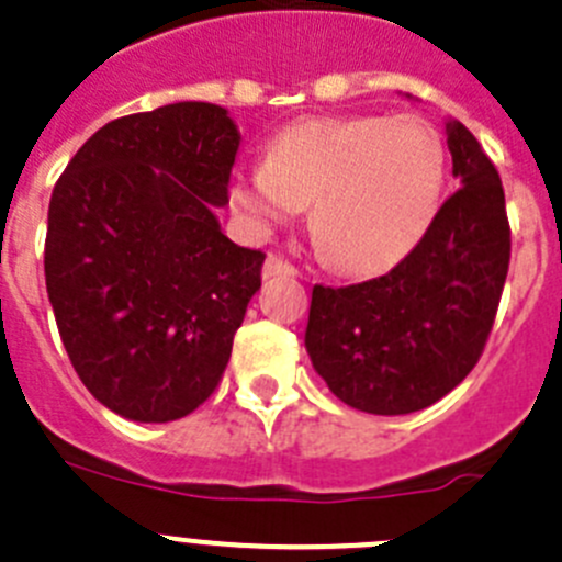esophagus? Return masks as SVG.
<instances>
[{"mask_svg":"<svg viewBox=\"0 0 562 562\" xmlns=\"http://www.w3.org/2000/svg\"><path fill=\"white\" fill-rule=\"evenodd\" d=\"M265 279H276V276H294L297 273V268H294L292 262H286L283 257H276V254H270L268 262H265L262 268Z\"/></svg>","mask_w":562,"mask_h":562,"instance_id":"obj_1","label":"esophagus"}]
</instances>
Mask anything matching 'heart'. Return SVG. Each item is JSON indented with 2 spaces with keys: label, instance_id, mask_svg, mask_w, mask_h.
Wrapping results in <instances>:
<instances>
[{
  "label": "heart",
  "instance_id": "heart-1",
  "mask_svg": "<svg viewBox=\"0 0 562 562\" xmlns=\"http://www.w3.org/2000/svg\"><path fill=\"white\" fill-rule=\"evenodd\" d=\"M446 144L424 116L305 120L270 142L265 166L237 171L229 199L251 224L294 218L333 268L376 273L404 257L435 218Z\"/></svg>",
  "mask_w": 562,
  "mask_h": 562
}]
</instances>
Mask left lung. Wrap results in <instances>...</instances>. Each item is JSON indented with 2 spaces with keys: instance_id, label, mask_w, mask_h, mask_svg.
Wrapping results in <instances>:
<instances>
[{
  "instance_id": "8db88e82",
  "label": "left lung",
  "mask_w": 562,
  "mask_h": 562,
  "mask_svg": "<svg viewBox=\"0 0 562 562\" xmlns=\"http://www.w3.org/2000/svg\"><path fill=\"white\" fill-rule=\"evenodd\" d=\"M453 177L418 246L363 283L311 292L305 349L349 407L407 415L431 407L475 369L497 316L510 226L497 169L459 120H446Z\"/></svg>"
}]
</instances>
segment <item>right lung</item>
Returning <instances> with one entry per match:
<instances>
[{
	"label": "right lung",
	"mask_w": 562,
	"mask_h": 562,
	"mask_svg": "<svg viewBox=\"0 0 562 562\" xmlns=\"http://www.w3.org/2000/svg\"><path fill=\"white\" fill-rule=\"evenodd\" d=\"M240 133L213 103L111 120L70 158L48 204L46 289L87 391L166 424L224 376L265 254L221 232Z\"/></svg>",
	"instance_id": "obj_1"
}]
</instances>
